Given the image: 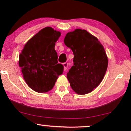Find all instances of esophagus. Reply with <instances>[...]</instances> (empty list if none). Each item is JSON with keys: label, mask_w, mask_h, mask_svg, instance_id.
<instances>
[{"label": "esophagus", "mask_w": 131, "mask_h": 131, "mask_svg": "<svg viewBox=\"0 0 131 131\" xmlns=\"http://www.w3.org/2000/svg\"><path fill=\"white\" fill-rule=\"evenodd\" d=\"M62 65H63V66H64V70H66L67 69L68 66H69V63H68V62H64V63L62 64Z\"/></svg>", "instance_id": "34e87169"}]
</instances>
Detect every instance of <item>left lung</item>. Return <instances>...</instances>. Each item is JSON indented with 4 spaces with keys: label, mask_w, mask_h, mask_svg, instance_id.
Returning <instances> with one entry per match:
<instances>
[{
    "label": "left lung",
    "mask_w": 131,
    "mask_h": 131,
    "mask_svg": "<svg viewBox=\"0 0 131 131\" xmlns=\"http://www.w3.org/2000/svg\"><path fill=\"white\" fill-rule=\"evenodd\" d=\"M64 41L74 54V66L67 74L71 88L80 95L92 92L107 71L108 58L104 48L96 37L85 30L69 32Z\"/></svg>",
    "instance_id": "1"
}]
</instances>
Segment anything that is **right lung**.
<instances>
[{
    "label": "right lung",
    "instance_id": "1",
    "mask_svg": "<svg viewBox=\"0 0 131 131\" xmlns=\"http://www.w3.org/2000/svg\"><path fill=\"white\" fill-rule=\"evenodd\" d=\"M60 31L46 27L39 31L25 45L19 57L25 81L37 92H46L54 86L58 77L63 72L64 66L58 63L55 50Z\"/></svg>",
    "mask_w": 131,
    "mask_h": 131
}]
</instances>
